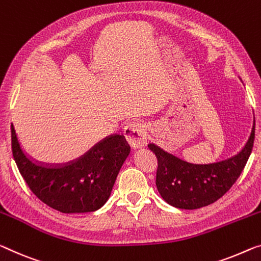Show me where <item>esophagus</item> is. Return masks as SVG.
Wrapping results in <instances>:
<instances>
[{"mask_svg": "<svg viewBox=\"0 0 261 261\" xmlns=\"http://www.w3.org/2000/svg\"><path fill=\"white\" fill-rule=\"evenodd\" d=\"M123 135H125L127 142L133 148H141L147 144L148 132L147 127L143 123H129L123 129Z\"/></svg>", "mask_w": 261, "mask_h": 261, "instance_id": "1", "label": "esophagus"}]
</instances>
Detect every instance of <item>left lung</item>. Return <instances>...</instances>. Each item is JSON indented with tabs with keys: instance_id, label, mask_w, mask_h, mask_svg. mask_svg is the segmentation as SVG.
<instances>
[{
	"instance_id": "1",
	"label": "left lung",
	"mask_w": 261,
	"mask_h": 261,
	"mask_svg": "<svg viewBox=\"0 0 261 261\" xmlns=\"http://www.w3.org/2000/svg\"><path fill=\"white\" fill-rule=\"evenodd\" d=\"M253 123L245 147L233 158L211 164H192L167 153L154 143L148 148L158 159L156 187L170 205L194 210L215 203L230 190L242 174L254 142Z\"/></svg>"
}]
</instances>
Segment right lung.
I'll use <instances>...</instances> for the list:
<instances>
[{
  "label": "right lung",
  "mask_w": 261,
  "mask_h": 261,
  "mask_svg": "<svg viewBox=\"0 0 261 261\" xmlns=\"http://www.w3.org/2000/svg\"><path fill=\"white\" fill-rule=\"evenodd\" d=\"M11 149L24 181L43 203L63 214H83L107 202L130 147L125 136L113 134L77 160L45 164L24 153L11 125Z\"/></svg>",
  "instance_id": "add662e5"
}]
</instances>
